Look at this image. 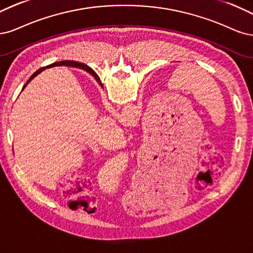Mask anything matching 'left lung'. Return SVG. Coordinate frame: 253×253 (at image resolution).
Masks as SVG:
<instances>
[{
	"label": "left lung",
	"mask_w": 253,
	"mask_h": 253,
	"mask_svg": "<svg viewBox=\"0 0 253 253\" xmlns=\"http://www.w3.org/2000/svg\"><path fill=\"white\" fill-rule=\"evenodd\" d=\"M97 81H100V78H99V77H97Z\"/></svg>",
	"instance_id": "left-lung-1"
}]
</instances>
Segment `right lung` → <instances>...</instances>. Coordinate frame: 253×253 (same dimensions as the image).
<instances>
[{"instance_id": "right-lung-1", "label": "right lung", "mask_w": 253, "mask_h": 253, "mask_svg": "<svg viewBox=\"0 0 253 253\" xmlns=\"http://www.w3.org/2000/svg\"><path fill=\"white\" fill-rule=\"evenodd\" d=\"M72 66V67H78V68H83V69H85V70H87L89 73H91V75L95 78V80L97 81V75L96 73L90 68V67H88L87 65H85V64H83V63H79V62H75V61H61V62H58V63H53V64H51V65H48V66H46V67H43V68H41V69H39L38 71H36L34 75H32L31 77H30V79L27 81V83L25 84V86L30 82V81L34 79L37 75H39V73L41 72V71H43L45 68H48V67H52V66ZM97 82L99 83H101V81H97ZM24 86V87H25ZM23 87V88H24Z\"/></svg>"}]
</instances>
